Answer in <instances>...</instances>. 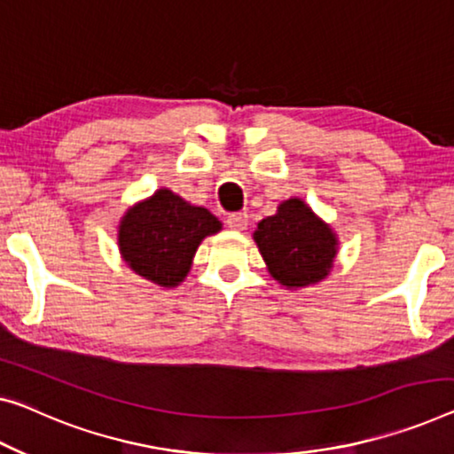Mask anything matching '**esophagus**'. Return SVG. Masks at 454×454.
<instances>
[{"instance_id": "esophagus-1", "label": "esophagus", "mask_w": 454, "mask_h": 454, "mask_svg": "<svg viewBox=\"0 0 454 454\" xmlns=\"http://www.w3.org/2000/svg\"><path fill=\"white\" fill-rule=\"evenodd\" d=\"M226 224H228V228H232V230H245L248 226V214L247 212L228 214Z\"/></svg>"}]
</instances>
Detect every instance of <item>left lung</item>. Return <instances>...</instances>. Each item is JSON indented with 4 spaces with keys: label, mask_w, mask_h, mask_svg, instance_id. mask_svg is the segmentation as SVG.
<instances>
[{
    "label": "left lung",
    "mask_w": 454,
    "mask_h": 454,
    "mask_svg": "<svg viewBox=\"0 0 454 454\" xmlns=\"http://www.w3.org/2000/svg\"><path fill=\"white\" fill-rule=\"evenodd\" d=\"M253 239L269 273L287 289L326 279L336 256V234L300 198L281 201L275 215L259 222Z\"/></svg>",
    "instance_id": "1"
}]
</instances>
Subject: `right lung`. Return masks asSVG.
Instances as JSON below:
<instances>
[{"label": "right lung", "mask_w": 454, "mask_h": 454, "mask_svg": "<svg viewBox=\"0 0 454 454\" xmlns=\"http://www.w3.org/2000/svg\"><path fill=\"white\" fill-rule=\"evenodd\" d=\"M220 230V220L206 207L187 204L162 187L128 209L118 228V247L134 273L160 287H177L201 240Z\"/></svg>", "instance_id": "right-lung-1"}]
</instances>
